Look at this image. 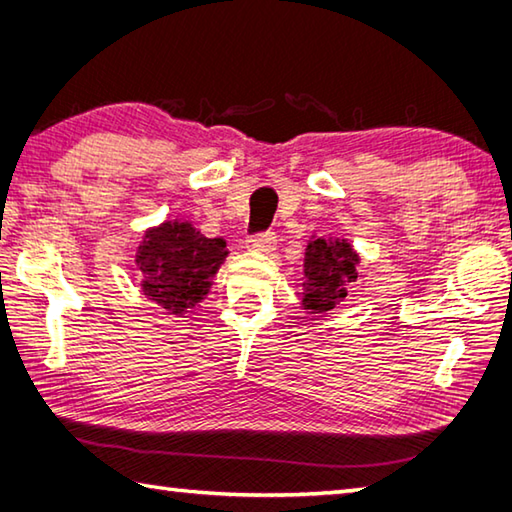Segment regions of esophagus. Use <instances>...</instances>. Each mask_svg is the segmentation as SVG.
Returning <instances> with one entry per match:
<instances>
[{
    "label": "esophagus",
    "mask_w": 512,
    "mask_h": 512,
    "mask_svg": "<svg viewBox=\"0 0 512 512\" xmlns=\"http://www.w3.org/2000/svg\"><path fill=\"white\" fill-rule=\"evenodd\" d=\"M246 242H248V248L259 250V253H273L275 246H277V237H275V233L266 231V233L250 235Z\"/></svg>",
    "instance_id": "obj_1"
}]
</instances>
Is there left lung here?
<instances>
[{
  "label": "left lung",
  "mask_w": 512,
  "mask_h": 512,
  "mask_svg": "<svg viewBox=\"0 0 512 512\" xmlns=\"http://www.w3.org/2000/svg\"><path fill=\"white\" fill-rule=\"evenodd\" d=\"M356 264L358 255L350 244L339 239L334 242L314 239L303 262V273H306L303 306L314 314L332 310L347 297V286L356 281Z\"/></svg>",
  "instance_id": "8db88e82"
}]
</instances>
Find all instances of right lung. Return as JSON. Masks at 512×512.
Here are the masks:
<instances>
[{"instance_id": "1", "label": "right lung", "mask_w": 512, "mask_h": 512, "mask_svg": "<svg viewBox=\"0 0 512 512\" xmlns=\"http://www.w3.org/2000/svg\"><path fill=\"white\" fill-rule=\"evenodd\" d=\"M226 255L224 239L204 237L189 222H165L147 231L136 262L147 295L165 310L184 314L206 295Z\"/></svg>"}]
</instances>
